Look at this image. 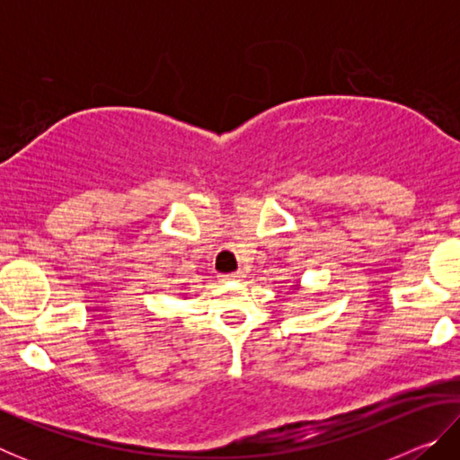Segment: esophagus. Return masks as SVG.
I'll return each instance as SVG.
<instances>
[{
	"mask_svg": "<svg viewBox=\"0 0 460 460\" xmlns=\"http://www.w3.org/2000/svg\"><path fill=\"white\" fill-rule=\"evenodd\" d=\"M243 276H245L243 271H231V274H221L219 278H221V282H233V279H239Z\"/></svg>",
	"mask_w": 460,
	"mask_h": 460,
	"instance_id": "esophagus-1",
	"label": "esophagus"
}]
</instances>
